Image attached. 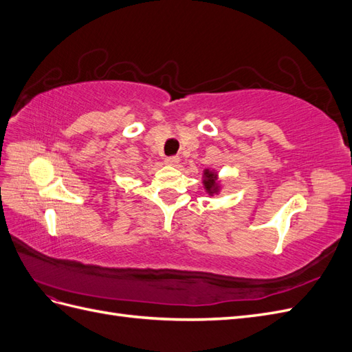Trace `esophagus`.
I'll list each match as a JSON object with an SVG mask.
<instances>
[{"label": "esophagus", "instance_id": "1", "mask_svg": "<svg viewBox=\"0 0 352 352\" xmlns=\"http://www.w3.org/2000/svg\"><path fill=\"white\" fill-rule=\"evenodd\" d=\"M164 163H166L167 166L175 167V166L179 164V157H176V155H173V157H166V158H164Z\"/></svg>", "mask_w": 352, "mask_h": 352}]
</instances>
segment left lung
Segmentation results:
<instances>
[{
    "mask_svg": "<svg viewBox=\"0 0 352 352\" xmlns=\"http://www.w3.org/2000/svg\"><path fill=\"white\" fill-rule=\"evenodd\" d=\"M202 186L210 197L219 195L223 189V182L219 179V173L214 168H204L202 172Z\"/></svg>",
    "mask_w": 352,
    "mask_h": 352,
    "instance_id": "left-lung-1",
    "label": "left lung"
}]
</instances>
